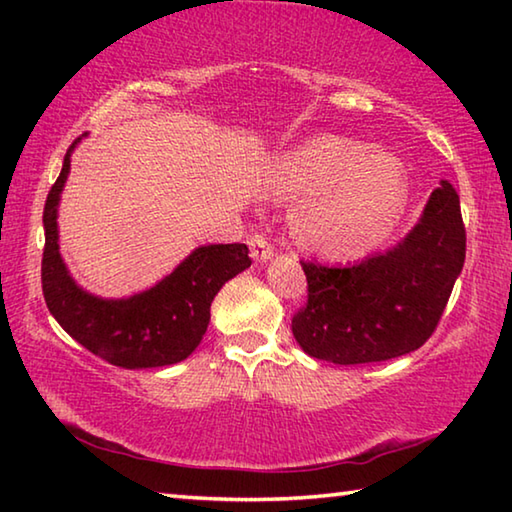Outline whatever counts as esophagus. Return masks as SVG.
Segmentation results:
<instances>
[{
	"mask_svg": "<svg viewBox=\"0 0 512 512\" xmlns=\"http://www.w3.org/2000/svg\"><path fill=\"white\" fill-rule=\"evenodd\" d=\"M248 246H250V257H253L255 262H266V259H271L273 255V246L268 244V239L264 235H257V232L250 237Z\"/></svg>",
	"mask_w": 512,
	"mask_h": 512,
	"instance_id": "obj_1",
	"label": "esophagus"
}]
</instances>
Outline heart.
Here are the masks:
<instances>
[{
	"label": "heart",
	"instance_id": "obj_1",
	"mask_svg": "<svg viewBox=\"0 0 512 512\" xmlns=\"http://www.w3.org/2000/svg\"><path fill=\"white\" fill-rule=\"evenodd\" d=\"M409 180L402 162L361 142L320 135L289 153L277 169L273 194L302 198L293 230L323 255H357L375 246L402 212Z\"/></svg>",
	"mask_w": 512,
	"mask_h": 512
}]
</instances>
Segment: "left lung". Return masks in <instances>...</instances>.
Here are the masks:
<instances>
[{
    "label": "left lung",
    "mask_w": 512,
    "mask_h": 512,
    "mask_svg": "<svg viewBox=\"0 0 512 512\" xmlns=\"http://www.w3.org/2000/svg\"><path fill=\"white\" fill-rule=\"evenodd\" d=\"M465 262L456 189L443 180L400 246L350 266L300 259L307 302L291 320L309 357L352 366L418 350L436 332Z\"/></svg>",
    "instance_id": "left-lung-1"
}]
</instances>
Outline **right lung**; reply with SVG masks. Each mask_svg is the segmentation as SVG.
Returning a JSON list of instances; mask_svg holds the SVG:
<instances>
[{
    "label": "right lung",
    "mask_w": 512,
    "mask_h": 512,
    "mask_svg": "<svg viewBox=\"0 0 512 512\" xmlns=\"http://www.w3.org/2000/svg\"><path fill=\"white\" fill-rule=\"evenodd\" d=\"M81 140V137H79ZM76 140L45 203L42 293L58 325L85 350L119 368H160L187 359L201 343L210 305L230 277L253 264L246 244L201 246L153 289L126 300H101L76 287L58 253V201Z\"/></svg>",
    "instance_id": "right-lung-1"
}]
</instances>
